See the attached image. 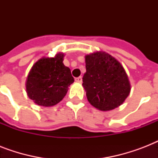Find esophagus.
I'll return each instance as SVG.
<instances>
[{"instance_id":"34e87169","label":"esophagus","mask_w":158,"mask_h":158,"mask_svg":"<svg viewBox=\"0 0 158 158\" xmlns=\"http://www.w3.org/2000/svg\"><path fill=\"white\" fill-rule=\"evenodd\" d=\"M82 80H83V79H82L81 76L75 78V82H77V83H82Z\"/></svg>"}]
</instances>
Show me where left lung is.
<instances>
[{
    "label": "left lung",
    "instance_id": "1",
    "mask_svg": "<svg viewBox=\"0 0 158 158\" xmlns=\"http://www.w3.org/2000/svg\"><path fill=\"white\" fill-rule=\"evenodd\" d=\"M85 66L83 87L89 103L102 111L120 106L131 89L122 64L107 52L99 51L85 56Z\"/></svg>",
    "mask_w": 158,
    "mask_h": 158
}]
</instances>
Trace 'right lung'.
<instances>
[{
    "label": "right lung",
    "instance_id": "obj_1",
    "mask_svg": "<svg viewBox=\"0 0 158 158\" xmlns=\"http://www.w3.org/2000/svg\"><path fill=\"white\" fill-rule=\"evenodd\" d=\"M64 54L42 57L31 68L26 79V92L33 102L52 106L64 98L69 86L74 81L70 69L63 63Z\"/></svg>",
    "mask_w": 158,
    "mask_h": 158
}]
</instances>
